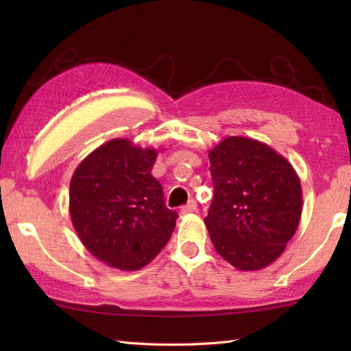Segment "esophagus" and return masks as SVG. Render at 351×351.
I'll return each mask as SVG.
<instances>
[{
    "label": "esophagus",
    "instance_id": "obj_1",
    "mask_svg": "<svg viewBox=\"0 0 351 351\" xmlns=\"http://www.w3.org/2000/svg\"><path fill=\"white\" fill-rule=\"evenodd\" d=\"M195 211H196V202H195V200H193V199H190L189 204L184 205V206L181 208V214H182V215L191 214V213H195Z\"/></svg>",
    "mask_w": 351,
    "mask_h": 351
}]
</instances>
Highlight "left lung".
Returning a JSON list of instances; mask_svg holds the SVG:
<instances>
[{
  "mask_svg": "<svg viewBox=\"0 0 351 351\" xmlns=\"http://www.w3.org/2000/svg\"><path fill=\"white\" fill-rule=\"evenodd\" d=\"M208 156L214 200L205 225L214 249L237 270L265 268L300 223L299 175L273 147L243 136L225 137Z\"/></svg>",
  "mask_w": 351,
  "mask_h": 351,
  "instance_id": "8db88e82",
  "label": "left lung"
}]
</instances>
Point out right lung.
Listing matches in <instances>:
<instances>
[{"label":"right lung","mask_w":351,"mask_h":351,"mask_svg":"<svg viewBox=\"0 0 351 351\" xmlns=\"http://www.w3.org/2000/svg\"><path fill=\"white\" fill-rule=\"evenodd\" d=\"M158 151L113 138L78 164L71 180L73 229L92 255L122 271L151 263L170 240L178 214L164 205L151 170Z\"/></svg>","instance_id":"obj_1"}]
</instances>
